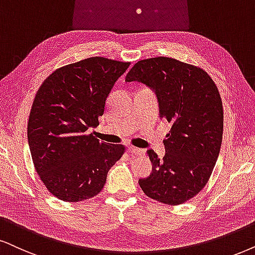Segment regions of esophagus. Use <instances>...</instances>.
Here are the masks:
<instances>
[{"label": "esophagus", "mask_w": 255, "mask_h": 255, "mask_svg": "<svg viewBox=\"0 0 255 255\" xmlns=\"http://www.w3.org/2000/svg\"><path fill=\"white\" fill-rule=\"evenodd\" d=\"M128 153H130L131 155H140V154H143V149H140V148L129 146L127 148Z\"/></svg>", "instance_id": "34e87169"}]
</instances>
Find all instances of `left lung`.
<instances>
[{
    "label": "left lung",
    "instance_id": "1",
    "mask_svg": "<svg viewBox=\"0 0 255 255\" xmlns=\"http://www.w3.org/2000/svg\"><path fill=\"white\" fill-rule=\"evenodd\" d=\"M126 81L153 90L160 119L172 125L165 156L147 150L153 167L138 185L156 201L183 204L204 188L220 153L224 109L217 86L205 70L163 56L138 61Z\"/></svg>",
    "mask_w": 255,
    "mask_h": 255
}]
</instances>
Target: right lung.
<instances>
[{
    "label": "right lung",
    "mask_w": 255,
    "mask_h": 255,
    "mask_svg": "<svg viewBox=\"0 0 255 255\" xmlns=\"http://www.w3.org/2000/svg\"><path fill=\"white\" fill-rule=\"evenodd\" d=\"M129 62L89 57L49 75L37 90L28 121L35 169L51 194L77 202L98 195L125 151L88 134Z\"/></svg>",
    "instance_id": "1"
}]
</instances>
